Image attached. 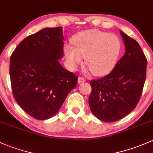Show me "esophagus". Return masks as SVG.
I'll list each match as a JSON object with an SVG mask.
<instances>
[{
  "label": "esophagus",
  "mask_w": 153,
  "mask_h": 153,
  "mask_svg": "<svg viewBox=\"0 0 153 153\" xmlns=\"http://www.w3.org/2000/svg\"><path fill=\"white\" fill-rule=\"evenodd\" d=\"M85 81V78L84 77H82V76H79L78 78V83H82V82H84Z\"/></svg>",
  "instance_id": "1"
}]
</instances>
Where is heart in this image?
Returning a JSON list of instances; mask_svg holds the SVG:
<instances>
[{"mask_svg":"<svg viewBox=\"0 0 153 153\" xmlns=\"http://www.w3.org/2000/svg\"><path fill=\"white\" fill-rule=\"evenodd\" d=\"M74 47L64 46V52L69 65L76 69L85 64L94 75L103 76L109 74L116 63L121 50L119 39L113 34L97 29L81 31L72 39Z\"/></svg>","mask_w":153,"mask_h":153,"instance_id":"1","label":"heart"}]
</instances>
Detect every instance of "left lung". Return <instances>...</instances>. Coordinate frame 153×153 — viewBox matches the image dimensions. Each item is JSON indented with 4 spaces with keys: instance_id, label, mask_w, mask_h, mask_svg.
I'll use <instances>...</instances> for the list:
<instances>
[{
    "instance_id": "8db88e82",
    "label": "left lung",
    "mask_w": 153,
    "mask_h": 153,
    "mask_svg": "<svg viewBox=\"0 0 153 153\" xmlns=\"http://www.w3.org/2000/svg\"><path fill=\"white\" fill-rule=\"evenodd\" d=\"M126 52L107 76L90 82L91 111L101 121L123 119L139 102L146 79L147 60L139 44L120 31Z\"/></svg>"
}]
</instances>
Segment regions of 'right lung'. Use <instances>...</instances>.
<instances>
[{
    "mask_svg": "<svg viewBox=\"0 0 153 153\" xmlns=\"http://www.w3.org/2000/svg\"><path fill=\"white\" fill-rule=\"evenodd\" d=\"M61 26L46 28L28 36L10 57L12 94L29 116L45 120L54 116L68 94L76 88L78 77L64 68Z\"/></svg>",
    "mask_w": 153,
    "mask_h": 153,
    "instance_id": "add662e5",
    "label": "right lung"
}]
</instances>
